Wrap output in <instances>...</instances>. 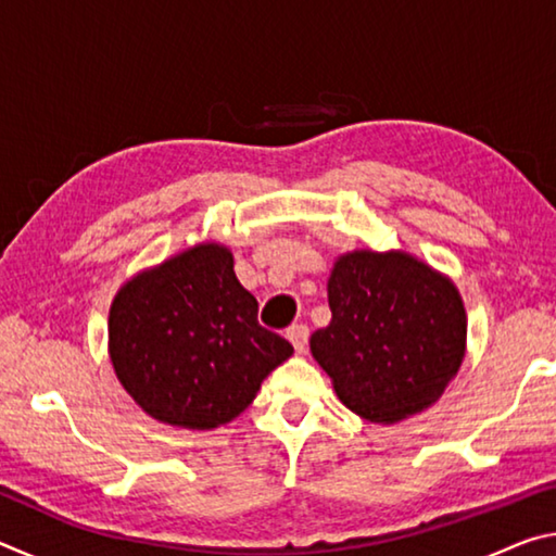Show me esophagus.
Wrapping results in <instances>:
<instances>
[{
	"label": "esophagus",
	"mask_w": 556,
	"mask_h": 556,
	"mask_svg": "<svg viewBox=\"0 0 556 556\" xmlns=\"http://www.w3.org/2000/svg\"><path fill=\"white\" fill-rule=\"evenodd\" d=\"M287 338L291 341V345H294L296 353H304L306 345H308V326L304 324H294L287 331Z\"/></svg>",
	"instance_id": "esophagus-1"
}]
</instances>
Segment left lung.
<instances>
[{"instance_id":"left-lung-1","label":"left lung","mask_w":556,"mask_h":556,"mask_svg":"<svg viewBox=\"0 0 556 556\" xmlns=\"http://www.w3.org/2000/svg\"><path fill=\"white\" fill-rule=\"evenodd\" d=\"M331 324L312 355L348 409L394 425L434 404L466 353L454 281L407 252L355 250L328 277Z\"/></svg>"}]
</instances>
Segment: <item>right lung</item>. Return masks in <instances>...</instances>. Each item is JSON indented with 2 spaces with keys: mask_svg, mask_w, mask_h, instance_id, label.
Returning <instances> with one entry per match:
<instances>
[{
  "mask_svg": "<svg viewBox=\"0 0 556 556\" xmlns=\"http://www.w3.org/2000/svg\"><path fill=\"white\" fill-rule=\"evenodd\" d=\"M110 361L149 417L184 429L228 425L294 348L262 328L232 252L203 242L139 271L110 306Z\"/></svg>",
  "mask_w": 556,
  "mask_h": 556,
  "instance_id": "add662e5",
  "label": "right lung"
}]
</instances>
